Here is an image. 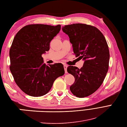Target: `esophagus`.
<instances>
[{
    "instance_id": "esophagus-1",
    "label": "esophagus",
    "mask_w": 127,
    "mask_h": 127,
    "mask_svg": "<svg viewBox=\"0 0 127 127\" xmlns=\"http://www.w3.org/2000/svg\"><path fill=\"white\" fill-rule=\"evenodd\" d=\"M64 72H65V73H67V66L66 65V64H64Z\"/></svg>"
}]
</instances>
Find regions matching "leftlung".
<instances>
[{
	"label": "left lung",
	"mask_w": 127,
	"mask_h": 127,
	"mask_svg": "<svg viewBox=\"0 0 127 127\" xmlns=\"http://www.w3.org/2000/svg\"><path fill=\"white\" fill-rule=\"evenodd\" d=\"M62 29L68 35L76 57L84 60L80 69L67 67V72L75 78L70 90L77 97H87L99 89L108 72V44L100 31L92 25L75 23L64 25Z\"/></svg>",
	"instance_id": "left-lung-1"
}]
</instances>
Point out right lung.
<instances>
[{"label":"right lung","instance_id":"add662e5","mask_svg":"<svg viewBox=\"0 0 127 127\" xmlns=\"http://www.w3.org/2000/svg\"><path fill=\"white\" fill-rule=\"evenodd\" d=\"M61 25L29 24L16 33L10 49V69L17 86L32 97L47 94L53 83L64 73V65H46L42 54L49 50L50 42Z\"/></svg>","mask_w":127,"mask_h":127}]
</instances>
